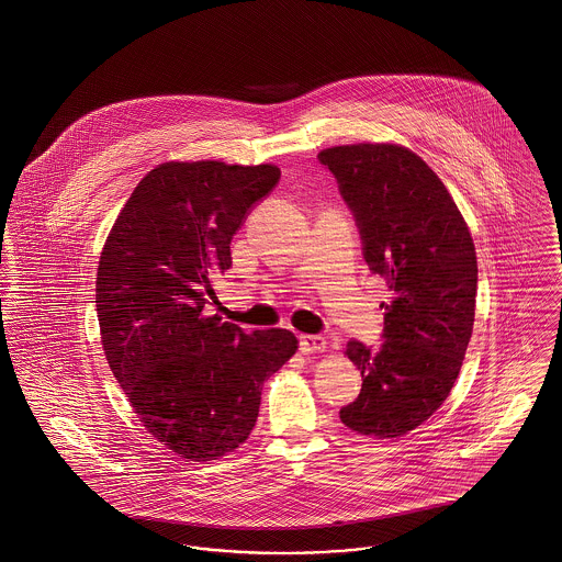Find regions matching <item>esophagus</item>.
Wrapping results in <instances>:
<instances>
[{"mask_svg":"<svg viewBox=\"0 0 562 562\" xmlns=\"http://www.w3.org/2000/svg\"><path fill=\"white\" fill-rule=\"evenodd\" d=\"M326 350V339L319 335H303L301 337V352L313 355V352H324Z\"/></svg>","mask_w":562,"mask_h":562,"instance_id":"obj_1","label":"esophagus"}]
</instances>
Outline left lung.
I'll return each instance as SVG.
<instances>
[{
  "label": "left lung",
  "instance_id": "left-lung-1",
  "mask_svg": "<svg viewBox=\"0 0 562 562\" xmlns=\"http://www.w3.org/2000/svg\"><path fill=\"white\" fill-rule=\"evenodd\" d=\"M357 216L364 259L393 292L384 344L350 341L362 375L341 423L360 436L402 438L449 397L472 337L476 251L436 171L400 144H350L317 154Z\"/></svg>",
  "mask_w": 562,
  "mask_h": 562
}]
</instances>
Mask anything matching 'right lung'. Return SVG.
Returning a JSON list of instances; mask_svg holds the SVG:
<instances>
[{
    "label": "right lung",
    "mask_w": 562,
    "mask_h": 562,
    "mask_svg": "<svg viewBox=\"0 0 562 562\" xmlns=\"http://www.w3.org/2000/svg\"><path fill=\"white\" fill-rule=\"evenodd\" d=\"M279 176L270 162H160L104 240V358L148 434L182 460L238 449L256 427L263 382L299 350L285 328L245 333L204 311L214 274L232 266V236Z\"/></svg>",
    "instance_id": "1"
}]
</instances>
